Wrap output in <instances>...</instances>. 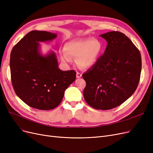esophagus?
<instances>
[{
  "label": "esophagus",
  "instance_id": "34e87169",
  "mask_svg": "<svg viewBox=\"0 0 153 153\" xmlns=\"http://www.w3.org/2000/svg\"><path fill=\"white\" fill-rule=\"evenodd\" d=\"M82 76V74L80 72H76V77L77 78H81Z\"/></svg>",
  "mask_w": 153,
  "mask_h": 153
}]
</instances>
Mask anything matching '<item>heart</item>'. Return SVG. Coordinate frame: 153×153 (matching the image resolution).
I'll list each match as a JSON object with an SVG mask.
<instances>
[{"label": "heart", "mask_w": 153, "mask_h": 153, "mask_svg": "<svg viewBox=\"0 0 153 153\" xmlns=\"http://www.w3.org/2000/svg\"><path fill=\"white\" fill-rule=\"evenodd\" d=\"M65 51L63 52L62 59L70 62V57L77 59L79 65L83 67H89L97 61L102 49L101 42L91 38L71 40L65 44Z\"/></svg>", "instance_id": "1"}]
</instances>
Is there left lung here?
I'll list each match as a JSON object with an SVG mask.
<instances>
[{
	"label": "left lung",
	"instance_id": "1",
	"mask_svg": "<svg viewBox=\"0 0 153 153\" xmlns=\"http://www.w3.org/2000/svg\"><path fill=\"white\" fill-rule=\"evenodd\" d=\"M107 41L104 54L82 75L83 97L96 109L108 110L123 103L135 91L142 68L139 49L120 31L100 35Z\"/></svg>",
	"mask_w": 153,
	"mask_h": 153
}]
</instances>
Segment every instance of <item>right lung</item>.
<instances>
[{
  "label": "right lung",
  "instance_id": "obj_1",
  "mask_svg": "<svg viewBox=\"0 0 153 153\" xmlns=\"http://www.w3.org/2000/svg\"><path fill=\"white\" fill-rule=\"evenodd\" d=\"M57 35L45 31H31L16 44L10 56L13 87L28 106L40 110L56 108L65 91L75 80L74 70L61 71L53 51L44 56L39 42L54 39Z\"/></svg>",
  "mask_w": 153,
  "mask_h": 153
}]
</instances>
